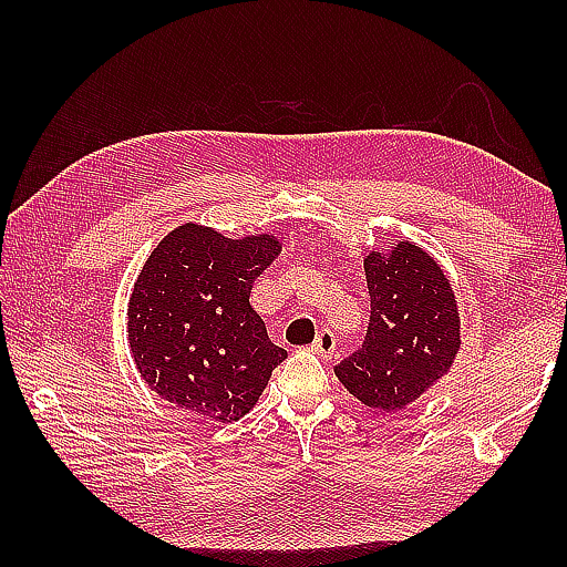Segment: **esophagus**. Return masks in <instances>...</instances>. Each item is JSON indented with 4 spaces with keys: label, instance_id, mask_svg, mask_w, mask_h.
Returning <instances> with one entry per match:
<instances>
[{
    "label": "esophagus",
    "instance_id": "1",
    "mask_svg": "<svg viewBox=\"0 0 567 567\" xmlns=\"http://www.w3.org/2000/svg\"><path fill=\"white\" fill-rule=\"evenodd\" d=\"M311 351H315L321 358H331L336 353V336H333V331L321 329L319 336H317V341L311 343Z\"/></svg>",
    "mask_w": 567,
    "mask_h": 567
}]
</instances>
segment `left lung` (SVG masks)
Segmentation results:
<instances>
[{
  "label": "left lung",
  "instance_id": "8db88e82",
  "mask_svg": "<svg viewBox=\"0 0 567 567\" xmlns=\"http://www.w3.org/2000/svg\"><path fill=\"white\" fill-rule=\"evenodd\" d=\"M370 321L363 346L333 368L360 402L396 412L441 380L461 348L453 287L429 252L396 244L365 258Z\"/></svg>",
  "mask_w": 567,
  "mask_h": 567
}]
</instances>
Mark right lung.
<instances>
[{"label": "right lung", "mask_w": 567, "mask_h": 567, "mask_svg": "<svg viewBox=\"0 0 567 567\" xmlns=\"http://www.w3.org/2000/svg\"><path fill=\"white\" fill-rule=\"evenodd\" d=\"M277 252V238L231 240L197 224L155 246L128 299V346L151 390L216 424L250 412L287 358L248 302Z\"/></svg>", "instance_id": "right-lung-1"}]
</instances>
